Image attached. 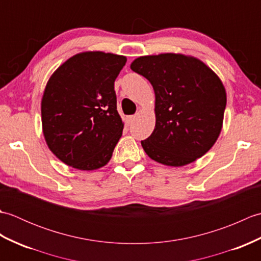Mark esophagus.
<instances>
[{"label":"esophagus","instance_id":"34e87169","mask_svg":"<svg viewBox=\"0 0 261 261\" xmlns=\"http://www.w3.org/2000/svg\"><path fill=\"white\" fill-rule=\"evenodd\" d=\"M135 120H136V115H129V116H127V123H129V124H131Z\"/></svg>","mask_w":261,"mask_h":261}]
</instances>
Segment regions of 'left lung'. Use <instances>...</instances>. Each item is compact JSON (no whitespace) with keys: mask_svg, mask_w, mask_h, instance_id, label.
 Listing matches in <instances>:
<instances>
[{"mask_svg":"<svg viewBox=\"0 0 261 261\" xmlns=\"http://www.w3.org/2000/svg\"><path fill=\"white\" fill-rule=\"evenodd\" d=\"M131 69L150 82L156 95V125L141 141L148 156L178 167L206 153L220 135L226 105L219 77L201 60L176 54L139 57Z\"/></svg>","mask_w":261,"mask_h":261,"instance_id":"8db88e82","label":"left lung"}]
</instances>
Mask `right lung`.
<instances>
[{
    "instance_id": "right-lung-1",
    "label": "right lung",
    "mask_w": 261,
    "mask_h": 261,
    "mask_svg": "<svg viewBox=\"0 0 261 261\" xmlns=\"http://www.w3.org/2000/svg\"><path fill=\"white\" fill-rule=\"evenodd\" d=\"M126 58L102 51L75 55L55 71L41 102L43 136L66 165L82 170L107 165L123 131L114 82Z\"/></svg>"
}]
</instances>
